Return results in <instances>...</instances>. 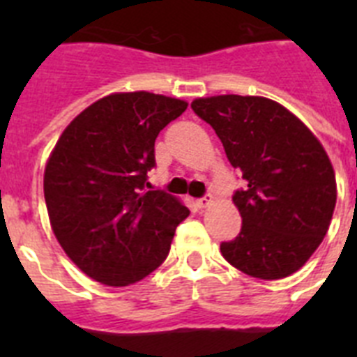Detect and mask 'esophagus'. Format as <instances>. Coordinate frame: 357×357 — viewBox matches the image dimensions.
<instances>
[{
  "instance_id": "esophagus-1",
  "label": "esophagus",
  "mask_w": 357,
  "mask_h": 357,
  "mask_svg": "<svg viewBox=\"0 0 357 357\" xmlns=\"http://www.w3.org/2000/svg\"><path fill=\"white\" fill-rule=\"evenodd\" d=\"M211 204H213V197H211V195H206V197H202L197 200V206L200 207V209H204V207H209Z\"/></svg>"
}]
</instances>
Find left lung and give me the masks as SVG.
Returning <instances> with one entry per match:
<instances>
[{
	"mask_svg": "<svg viewBox=\"0 0 357 357\" xmlns=\"http://www.w3.org/2000/svg\"><path fill=\"white\" fill-rule=\"evenodd\" d=\"M245 188L232 197L241 232L220 245L243 273L275 280L295 273L326 238L336 206V178L326 150L288 109L261 96L198 98Z\"/></svg>",
	"mask_w": 357,
	"mask_h": 357,
	"instance_id": "8db88e82",
	"label": "left lung"
}]
</instances>
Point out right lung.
<instances>
[{
  "instance_id": "right-lung-1",
  "label": "right lung",
  "mask_w": 357,
  "mask_h": 357,
  "mask_svg": "<svg viewBox=\"0 0 357 357\" xmlns=\"http://www.w3.org/2000/svg\"><path fill=\"white\" fill-rule=\"evenodd\" d=\"M188 109L176 98L116 93L77 116L44 169L53 234L91 279L128 286L168 257L189 209L172 195L143 193L155 166V139Z\"/></svg>"
}]
</instances>
